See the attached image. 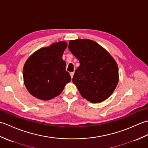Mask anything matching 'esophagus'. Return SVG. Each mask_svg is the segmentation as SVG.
Here are the masks:
<instances>
[{"label": "esophagus", "mask_w": 148, "mask_h": 148, "mask_svg": "<svg viewBox=\"0 0 148 148\" xmlns=\"http://www.w3.org/2000/svg\"><path fill=\"white\" fill-rule=\"evenodd\" d=\"M74 72H71V73H70V75H71V78H72V77H73V76H74Z\"/></svg>", "instance_id": "esophagus-1"}]
</instances>
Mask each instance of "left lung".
Instances as JSON below:
<instances>
[{"instance_id": "1", "label": "left lung", "mask_w": 148, "mask_h": 148, "mask_svg": "<svg viewBox=\"0 0 148 148\" xmlns=\"http://www.w3.org/2000/svg\"><path fill=\"white\" fill-rule=\"evenodd\" d=\"M68 48L79 61L72 82L81 96L92 103L108 99L118 83V67L114 58L90 39L70 40Z\"/></svg>"}]
</instances>
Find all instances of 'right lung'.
I'll return each instance as SVG.
<instances>
[{"label": "right lung", "instance_id": "add662e5", "mask_svg": "<svg viewBox=\"0 0 148 148\" xmlns=\"http://www.w3.org/2000/svg\"><path fill=\"white\" fill-rule=\"evenodd\" d=\"M66 48V42H56L37 50L27 60L23 67V79L31 95L48 100L59 95L70 82L71 76L62 59Z\"/></svg>", "mask_w": 148, "mask_h": 148}]
</instances>
